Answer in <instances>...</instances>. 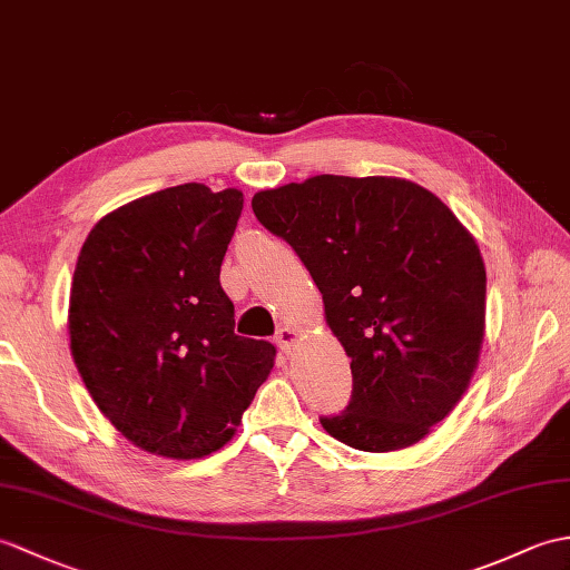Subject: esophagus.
I'll use <instances>...</instances> for the list:
<instances>
[{"instance_id":"1","label":"esophagus","mask_w":570,"mask_h":570,"mask_svg":"<svg viewBox=\"0 0 570 570\" xmlns=\"http://www.w3.org/2000/svg\"><path fill=\"white\" fill-rule=\"evenodd\" d=\"M274 340H276V345H279V350H282L284 354H288L291 350L296 347V342H298V330H294V327L284 325V327L276 330Z\"/></svg>"}]
</instances>
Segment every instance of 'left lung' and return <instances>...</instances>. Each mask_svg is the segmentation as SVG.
Returning <instances> with one entry per match:
<instances>
[{
    "mask_svg": "<svg viewBox=\"0 0 570 570\" xmlns=\"http://www.w3.org/2000/svg\"><path fill=\"white\" fill-rule=\"evenodd\" d=\"M253 210L306 264L352 360V401L321 417L325 432L362 452L425 440L479 366L485 264L473 235L399 177L317 175L255 194Z\"/></svg>",
    "mask_w": 570,
    "mask_h": 570,
    "instance_id": "8db88e82",
    "label": "left lung"
}]
</instances>
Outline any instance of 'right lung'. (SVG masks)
Masks as SVG:
<instances>
[{
	"instance_id": "right-lung-1",
	"label": "right lung",
	"mask_w": 570,
	"mask_h": 570,
	"mask_svg": "<svg viewBox=\"0 0 570 570\" xmlns=\"http://www.w3.org/2000/svg\"><path fill=\"white\" fill-rule=\"evenodd\" d=\"M243 191L179 184L106 214L79 249L70 352L104 417L167 459L233 440L276 350L235 335L220 262Z\"/></svg>"
}]
</instances>
